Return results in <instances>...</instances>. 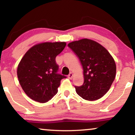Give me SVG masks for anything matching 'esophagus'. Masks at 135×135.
I'll use <instances>...</instances> for the list:
<instances>
[{
  "label": "esophagus",
  "instance_id": "esophagus-1",
  "mask_svg": "<svg viewBox=\"0 0 135 135\" xmlns=\"http://www.w3.org/2000/svg\"><path fill=\"white\" fill-rule=\"evenodd\" d=\"M73 76V73H71V72L70 73L69 75H68V78H69V79H72Z\"/></svg>",
  "mask_w": 135,
  "mask_h": 135
}]
</instances>
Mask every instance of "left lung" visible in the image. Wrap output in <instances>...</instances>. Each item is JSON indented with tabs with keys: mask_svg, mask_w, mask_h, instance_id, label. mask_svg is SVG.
<instances>
[{
	"mask_svg": "<svg viewBox=\"0 0 135 135\" xmlns=\"http://www.w3.org/2000/svg\"><path fill=\"white\" fill-rule=\"evenodd\" d=\"M78 57L83 69L84 83L75 86L83 99L95 100L101 98L109 90L116 75V64L104 47L87 38L73 41L68 44Z\"/></svg>",
	"mask_w": 135,
	"mask_h": 135,
	"instance_id": "obj_1",
	"label": "left lung"
}]
</instances>
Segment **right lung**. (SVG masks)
I'll return each mask as SVG.
<instances>
[{"instance_id":"add662e5","label":"right lung","mask_w":135,"mask_h":135,"mask_svg":"<svg viewBox=\"0 0 135 135\" xmlns=\"http://www.w3.org/2000/svg\"><path fill=\"white\" fill-rule=\"evenodd\" d=\"M66 46L65 42H41L25 53L17 68V76L23 90L35 101L45 103L58 92L64 75L57 74L55 57Z\"/></svg>"}]
</instances>
